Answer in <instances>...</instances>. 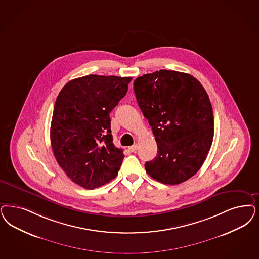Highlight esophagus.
<instances>
[{
  "mask_svg": "<svg viewBox=\"0 0 259 259\" xmlns=\"http://www.w3.org/2000/svg\"><path fill=\"white\" fill-rule=\"evenodd\" d=\"M129 150L131 152H135L137 149H138V145L137 144H134V145H132V146H130L129 148H128Z\"/></svg>",
  "mask_w": 259,
  "mask_h": 259,
  "instance_id": "obj_1",
  "label": "esophagus"
}]
</instances>
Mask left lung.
<instances>
[{"instance_id":"left-lung-1","label":"left lung","mask_w":259,"mask_h":259,"mask_svg":"<svg viewBox=\"0 0 259 259\" xmlns=\"http://www.w3.org/2000/svg\"><path fill=\"white\" fill-rule=\"evenodd\" d=\"M135 95L158 145L157 157L145 162L152 178L178 185L195 175L212 144L211 103L192 75L161 70L134 81Z\"/></svg>"}]
</instances>
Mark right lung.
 Listing matches in <instances>:
<instances>
[{"instance_id":"right-lung-1","label":"right lung","mask_w":259,"mask_h":259,"mask_svg":"<svg viewBox=\"0 0 259 259\" xmlns=\"http://www.w3.org/2000/svg\"><path fill=\"white\" fill-rule=\"evenodd\" d=\"M132 77L90 74L69 81L54 104L51 143L72 182L87 189L116 178L124 155L113 143L110 113Z\"/></svg>"}]
</instances>
